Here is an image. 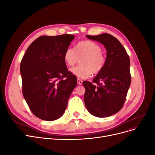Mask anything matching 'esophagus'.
<instances>
[{"instance_id": "esophagus-1", "label": "esophagus", "mask_w": 155, "mask_h": 155, "mask_svg": "<svg viewBox=\"0 0 155 155\" xmlns=\"http://www.w3.org/2000/svg\"><path fill=\"white\" fill-rule=\"evenodd\" d=\"M77 81H78V85H82V80L81 79H80L79 78H78V79H77Z\"/></svg>"}]
</instances>
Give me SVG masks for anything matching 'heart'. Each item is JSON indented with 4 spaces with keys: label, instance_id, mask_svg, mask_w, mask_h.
<instances>
[{
    "label": "heart",
    "instance_id": "heart-1",
    "mask_svg": "<svg viewBox=\"0 0 155 155\" xmlns=\"http://www.w3.org/2000/svg\"><path fill=\"white\" fill-rule=\"evenodd\" d=\"M64 61L70 68L74 67L80 60V65L71 70L75 76L86 79L91 74H97L104 68L106 58L101 52V47L96 43L90 40L80 41L76 45L75 50L68 47L64 53Z\"/></svg>",
    "mask_w": 155,
    "mask_h": 155
}]
</instances>
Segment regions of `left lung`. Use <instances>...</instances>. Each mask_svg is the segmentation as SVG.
Returning a JSON list of instances; mask_svg holds the SVG:
<instances>
[{"mask_svg": "<svg viewBox=\"0 0 155 155\" xmlns=\"http://www.w3.org/2000/svg\"><path fill=\"white\" fill-rule=\"evenodd\" d=\"M86 37L104 45L107 58L104 68L93 81L83 82L84 101L92 115L106 118L119 112L124 104L131 80L130 59L123 45L112 35Z\"/></svg>", "mask_w": 155, "mask_h": 155, "instance_id": "8db88e82", "label": "left lung"}]
</instances>
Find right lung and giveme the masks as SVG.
<instances>
[{
  "instance_id": "1",
  "label": "right lung",
  "mask_w": 155,
  "mask_h": 155,
  "mask_svg": "<svg viewBox=\"0 0 155 155\" xmlns=\"http://www.w3.org/2000/svg\"><path fill=\"white\" fill-rule=\"evenodd\" d=\"M74 37L70 34L41 36L22 59L23 96L32 113L41 120L59 118L77 85V79L68 70L63 58Z\"/></svg>"
}]
</instances>
